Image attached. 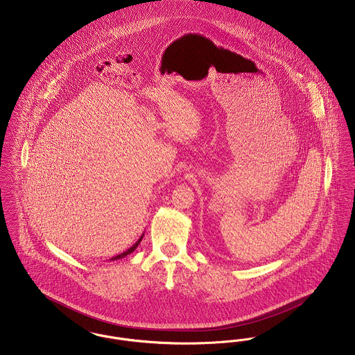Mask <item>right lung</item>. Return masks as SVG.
I'll return each mask as SVG.
<instances>
[{
  "label": "right lung",
  "mask_w": 355,
  "mask_h": 355,
  "mask_svg": "<svg viewBox=\"0 0 355 355\" xmlns=\"http://www.w3.org/2000/svg\"><path fill=\"white\" fill-rule=\"evenodd\" d=\"M142 238H144V234L142 236H139V239L135 242V245L132 246V248H129L126 252H123V253L119 254V255H116V257H113L110 261H116V259H121V258H123V257H126L128 254L133 253L135 252V249H137V246L139 245V242L142 241Z\"/></svg>",
  "instance_id": "add662e5"
}]
</instances>
